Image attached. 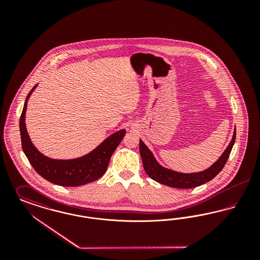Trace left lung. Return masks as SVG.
I'll list each match as a JSON object with an SVG mask.
<instances>
[{
  "instance_id": "8db88e82",
  "label": "left lung",
  "mask_w": 260,
  "mask_h": 260,
  "mask_svg": "<svg viewBox=\"0 0 260 260\" xmlns=\"http://www.w3.org/2000/svg\"><path fill=\"white\" fill-rule=\"evenodd\" d=\"M235 139L236 127L232 140L229 143L228 147L224 151L221 157L208 170L201 173H177V172H173L171 170L162 168L155 160L153 154L145 146L142 140H139V152L142 159L143 168L145 170V173L148 174L149 177H151L155 181L164 185L170 186L173 188H180V189H190V188H195L197 186L207 183L222 171L226 161L230 156L231 150L235 143Z\"/></svg>"
}]
</instances>
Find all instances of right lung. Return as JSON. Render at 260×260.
I'll return each mask as SVG.
<instances>
[{"label":"right lung","instance_id":"1","mask_svg":"<svg viewBox=\"0 0 260 260\" xmlns=\"http://www.w3.org/2000/svg\"><path fill=\"white\" fill-rule=\"evenodd\" d=\"M35 87L27 95L19 122L22 149L31 166L42 177L57 185L75 187L87 184L100 178L106 172L112 154L124 138L125 131L121 129L113 134L99 147L84 157L74 160L50 159L41 154L33 145L25 126L27 99L30 98Z\"/></svg>","mask_w":260,"mask_h":260}]
</instances>
